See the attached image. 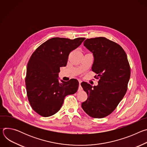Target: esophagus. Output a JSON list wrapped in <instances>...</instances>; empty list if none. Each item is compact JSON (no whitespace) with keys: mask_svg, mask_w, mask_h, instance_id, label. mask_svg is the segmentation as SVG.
Returning <instances> with one entry per match:
<instances>
[{"mask_svg":"<svg viewBox=\"0 0 147 147\" xmlns=\"http://www.w3.org/2000/svg\"><path fill=\"white\" fill-rule=\"evenodd\" d=\"M81 81H79V87H78V91H81L82 90V87L81 86Z\"/></svg>","mask_w":147,"mask_h":147,"instance_id":"34e87169","label":"esophagus"}]
</instances>
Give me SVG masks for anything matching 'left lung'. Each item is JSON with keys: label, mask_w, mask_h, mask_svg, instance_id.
<instances>
[{"label": "left lung", "mask_w": 147, "mask_h": 147, "mask_svg": "<svg viewBox=\"0 0 147 147\" xmlns=\"http://www.w3.org/2000/svg\"><path fill=\"white\" fill-rule=\"evenodd\" d=\"M84 45L93 55L92 70L99 80L94 87L81 84L88 95L81 107L91 117L100 119L110 115L126 93L130 68L123 49L106 38L87 39Z\"/></svg>", "instance_id": "obj_1"}]
</instances>
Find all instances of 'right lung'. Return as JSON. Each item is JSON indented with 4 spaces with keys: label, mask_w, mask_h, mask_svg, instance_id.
Returning <instances> with one entry per match:
<instances>
[{
    "label": "right lung",
    "mask_w": 147,
    "mask_h": 147,
    "mask_svg": "<svg viewBox=\"0 0 147 147\" xmlns=\"http://www.w3.org/2000/svg\"><path fill=\"white\" fill-rule=\"evenodd\" d=\"M85 38L70 39L53 38L40 45L31 55L27 67L26 90L33 110L44 117L57 113L65 98L75 94L79 83L76 79L59 82L60 67L66 66L69 53Z\"/></svg>",
    "instance_id": "obj_1"
}]
</instances>
